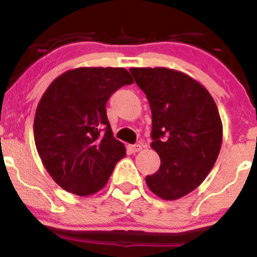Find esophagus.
<instances>
[{"label":"esophagus","mask_w":257,"mask_h":257,"mask_svg":"<svg viewBox=\"0 0 257 257\" xmlns=\"http://www.w3.org/2000/svg\"><path fill=\"white\" fill-rule=\"evenodd\" d=\"M129 150H131L133 153H135V152L141 151V150H143V146H141L140 144H137V145H131L129 146Z\"/></svg>","instance_id":"34e87169"}]
</instances>
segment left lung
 Masks as SVG:
<instances>
[{"label": "left lung", "mask_w": 257, "mask_h": 257, "mask_svg": "<svg viewBox=\"0 0 257 257\" xmlns=\"http://www.w3.org/2000/svg\"><path fill=\"white\" fill-rule=\"evenodd\" d=\"M152 112L151 147L161 158L146 176L150 191L164 200L186 196L213 169L222 144V122L208 89L167 67H132Z\"/></svg>", "instance_id": "left-lung-1"}]
</instances>
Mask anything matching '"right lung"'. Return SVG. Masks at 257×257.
Wrapping results in <instances>:
<instances>
[{
	"label": "right lung",
	"mask_w": 257,
	"mask_h": 257,
	"mask_svg": "<svg viewBox=\"0 0 257 257\" xmlns=\"http://www.w3.org/2000/svg\"><path fill=\"white\" fill-rule=\"evenodd\" d=\"M133 82L123 67H78L61 73L44 91L35 114V145L65 191L81 197L96 193L125 156L105 106L112 93Z\"/></svg>",
	"instance_id": "add662e5"
}]
</instances>
